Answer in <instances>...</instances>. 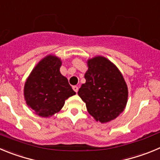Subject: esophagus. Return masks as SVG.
I'll return each mask as SVG.
<instances>
[{
	"label": "esophagus",
	"mask_w": 160,
	"mask_h": 160,
	"mask_svg": "<svg viewBox=\"0 0 160 160\" xmlns=\"http://www.w3.org/2000/svg\"><path fill=\"white\" fill-rule=\"evenodd\" d=\"M72 88H73V90L76 92H78V90H79V88L77 87V86H73Z\"/></svg>",
	"instance_id": "34e87169"
}]
</instances>
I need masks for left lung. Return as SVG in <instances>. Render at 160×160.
<instances>
[{
  "label": "left lung",
  "mask_w": 160,
  "mask_h": 160,
  "mask_svg": "<svg viewBox=\"0 0 160 160\" xmlns=\"http://www.w3.org/2000/svg\"><path fill=\"white\" fill-rule=\"evenodd\" d=\"M86 83L78 95L86 103L88 112L96 121L106 123L123 111L128 100V87L123 76L110 60L96 57L88 60Z\"/></svg>",
  "instance_id": "obj_1"
}]
</instances>
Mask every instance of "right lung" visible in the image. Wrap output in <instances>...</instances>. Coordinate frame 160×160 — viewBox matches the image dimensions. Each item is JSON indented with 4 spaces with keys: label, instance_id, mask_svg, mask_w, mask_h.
Wrapping results in <instances>:
<instances>
[{
    "label": "right lung",
    "instance_id": "obj_1",
    "mask_svg": "<svg viewBox=\"0 0 160 160\" xmlns=\"http://www.w3.org/2000/svg\"><path fill=\"white\" fill-rule=\"evenodd\" d=\"M59 58L48 56L39 62L24 84V94L29 108L48 117L62 108L64 101L76 94L67 78L60 72Z\"/></svg>",
    "mask_w": 160,
    "mask_h": 160
}]
</instances>
